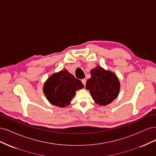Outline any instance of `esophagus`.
Masks as SVG:
<instances>
[{"instance_id":"esophagus-1","label":"esophagus","mask_w":156,"mask_h":156,"mask_svg":"<svg viewBox=\"0 0 156 156\" xmlns=\"http://www.w3.org/2000/svg\"><path fill=\"white\" fill-rule=\"evenodd\" d=\"M81 82H82V83H83V84L84 86H85V85H86L87 80H86L85 79H82V80H81Z\"/></svg>"}]
</instances>
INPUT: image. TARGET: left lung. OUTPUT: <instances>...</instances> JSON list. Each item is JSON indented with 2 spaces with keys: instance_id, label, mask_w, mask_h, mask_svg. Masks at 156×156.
Here are the masks:
<instances>
[{
  "instance_id": "left-lung-1",
  "label": "left lung",
  "mask_w": 156,
  "mask_h": 156,
  "mask_svg": "<svg viewBox=\"0 0 156 156\" xmlns=\"http://www.w3.org/2000/svg\"><path fill=\"white\" fill-rule=\"evenodd\" d=\"M91 78L87 80L86 89L96 103L100 105L109 104L118 96L120 83L116 75L100 66L91 69Z\"/></svg>"
}]
</instances>
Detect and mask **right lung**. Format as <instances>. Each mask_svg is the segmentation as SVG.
<instances>
[{
    "instance_id": "right-lung-1",
    "label": "right lung",
    "mask_w": 156,
    "mask_h": 156,
    "mask_svg": "<svg viewBox=\"0 0 156 156\" xmlns=\"http://www.w3.org/2000/svg\"><path fill=\"white\" fill-rule=\"evenodd\" d=\"M82 88L81 81L64 69L51 75L44 84V92L52 104L64 107L69 104L76 90Z\"/></svg>"
}]
</instances>
